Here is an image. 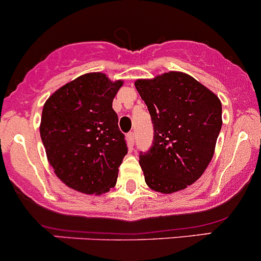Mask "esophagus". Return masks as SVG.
Instances as JSON below:
<instances>
[{
  "label": "esophagus",
  "mask_w": 261,
  "mask_h": 261,
  "mask_svg": "<svg viewBox=\"0 0 261 261\" xmlns=\"http://www.w3.org/2000/svg\"><path fill=\"white\" fill-rule=\"evenodd\" d=\"M126 138H128L129 145H130V146L135 145V140H136V135H135V132H129L128 135H126Z\"/></svg>",
  "instance_id": "esophagus-1"
}]
</instances>
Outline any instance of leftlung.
<instances>
[{"instance_id":"obj_1","label":"left lung","mask_w":261,"mask_h":261,"mask_svg":"<svg viewBox=\"0 0 261 261\" xmlns=\"http://www.w3.org/2000/svg\"><path fill=\"white\" fill-rule=\"evenodd\" d=\"M135 84L153 125L152 146L140 152L146 183L161 193L183 190L212 161L222 129V103L195 78L178 71Z\"/></svg>"}]
</instances>
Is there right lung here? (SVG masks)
<instances>
[{
    "label": "right lung",
    "mask_w": 261,
    "mask_h": 261,
    "mask_svg": "<svg viewBox=\"0 0 261 261\" xmlns=\"http://www.w3.org/2000/svg\"><path fill=\"white\" fill-rule=\"evenodd\" d=\"M121 84L102 73L84 74L44 103L39 132L47 159L73 190L100 195L116 185L119 166L128 153L113 109Z\"/></svg>",
    "instance_id": "obj_1"
}]
</instances>
